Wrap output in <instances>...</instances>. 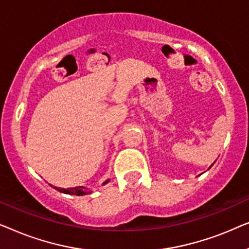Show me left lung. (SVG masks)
Wrapping results in <instances>:
<instances>
[{
	"label": "left lung",
	"mask_w": 249,
	"mask_h": 249,
	"mask_svg": "<svg viewBox=\"0 0 249 249\" xmlns=\"http://www.w3.org/2000/svg\"><path fill=\"white\" fill-rule=\"evenodd\" d=\"M211 166H212V165H211ZM211 166H210V168H211Z\"/></svg>",
	"instance_id": "8db88e82"
}]
</instances>
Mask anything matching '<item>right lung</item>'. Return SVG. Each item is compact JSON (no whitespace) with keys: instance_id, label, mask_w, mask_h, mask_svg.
<instances>
[{"instance_id":"obj_1","label":"right lung","mask_w":249,"mask_h":249,"mask_svg":"<svg viewBox=\"0 0 249 249\" xmlns=\"http://www.w3.org/2000/svg\"><path fill=\"white\" fill-rule=\"evenodd\" d=\"M108 180H107L103 185L105 183H107ZM56 190H59L61 193H64V194H69V195H77V196H81V195H86V194H89L90 192L88 190L86 187H83V186H79V187H73V188H57V187H54Z\"/></svg>"}]
</instances>
